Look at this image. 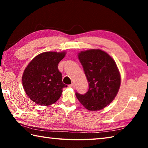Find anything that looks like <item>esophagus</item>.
<instances>
[{"mask_svg":"<svg viewBox=\"0 0 148 148\" xmlns=\"http://www.w3.org/2000/svg\"><path fill=\"white\" fill-rule=\"evenodd\" d=\"M69 87H72V88H74V87H75V84H74V83H72L71 85H69Z\"/></svg>","mask_w":148,"mask_h":148,"instance_id":"1","label":"esophagus"}]
</instances>
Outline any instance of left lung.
Here are the masks:
<instances>
[{"instance_id":"1","label":"left lung","mask_w":148,"mask_h":148,"mask_svg":"<svg viewBox=\"0 0 148 148\" xmlns=\"http://www.w3.org/2000/svg\"><path fill=\"white\" fill-rule=\"evenodd\" d=\"M78 59L89 82V89L84 95L76 92L77 99L89 111L104 108L114 101L121 85L116 62L99 49L79 52Z\"/></svg>"}]
</instances>
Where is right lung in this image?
Segmentation results:
<instances>
[{
	"mask_svg": "<svg viewBox=\"0 0 148 148\" xmlns=\"http://www.w3.org/2000/svg\"><path fill=\"white\" fill-rule=\"evenodd\" d=\"M66 52L46 51L38 55L25 69L22 84L27 96L41 106L53 104L61 96L66 85L62 82L58 64Z\"/></svg>",
	"mask_w": 148,
	"mask_h": 148,
	"instance_id": "add662e5",
	"label": "right lung"
}]
</instances>
